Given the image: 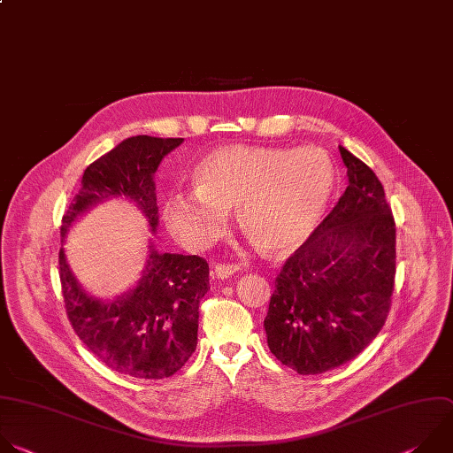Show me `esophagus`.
<instances>
[{
  "mask_svg": "<svg viewBox=\"0 0 453 453\" xmlns=\"http://www.w3.org/2000/svg\"><path fill=\"white\" fill-rule=\"evenodd\" d=\"M235 271H239V265L237 264H216L214 265V277L218 279H228L232 277Z\"/></svg>",
  "mask_w": 453,
  "mask_h": 453,
  "instance_id": "34e87169",
  "label": "esophagus"
}]
</instances>
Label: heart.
I'll return each mask as SVG.
<instances>
[{"mask_svg":"<svg viewBox=\"0 0 453 453\" xmlns=\"http://www.w3.org/2000/svg\"><path fill=\"white\" fill-rule=\"evenodd\" d=\"M195 191L167 196L164 219L193 250L216 242L237 209L244 235L264 253L303 244L321 221L337 186V167L318 146H223L195 169Z\"/></svg>","mask_w":453,"mask_h":453,"instance_id":"heart-1","label":"heart"}]
</instances>
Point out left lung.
Instances as JSON below:
<instances>
[{
  "label": "left lung",
  "instance_id": "8db88e82",
  "mask_svg": "<svg viewBox=\"0 0 453 453\" xmlns=\"http://www.w3.org/2000/svg\"><path fill=\"white\" fill-rule=\"evenodd\" d=\"M348 188L286 260L264 328L267 346L300 375L330 372L384 326L395 289L396 226L377 174L339 146Z\"/></svg>",
  "mask_w": 453,
  "mask_h": 453
}]
</instances>
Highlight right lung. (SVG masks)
Instances as JSON below:
<instances>
[{
	"label": "right lung",
	"instance_id": "right-lung-1",
	"mask_svg": "<svg viewBox=\"0 0 453 453\" xmlns=\"http://www.w3.org/2000/svg\"><path fill=\"white\" fill-rule=\"evenodd\" d=\"M184 139L135 135L125 139L83 171L81 188L67 207L60 235L93 205L125 196L158 225L153 174L162 158ZM65 314L80 341L121 375L158 380L182 368L198 344L200 300L211 289L209 264L198 255L158 253L150 244L137 286L112 302L88 296L58 251Z\"/></svg>",
	"mask_w": 453,
	"mask_h": 453
}]
</instances>
